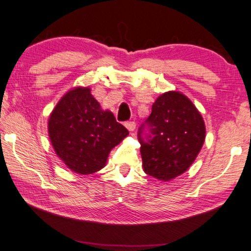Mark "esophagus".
<instances>
[{
    "instance_id": "obj_1",
    "label": "esophagus",
    "mask_w": 251,
    "mask_h": 251,
    "mask_svg": "<svg viewBox=\"0 0 251 251\" xmlns=\"http://www.w3.org/2000/svg\"><path fill=\"white\" fill-rule=\"evenodd\" d=\"M125 126H126V128L129 130V132H133L134 129H135V123L134 122H126L125 123Z\"/></svg>"
}]
</instances>
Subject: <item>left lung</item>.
<instances>
[{
  "label": "left lung",
  "mask_w": 251,
  "mask_h": 251,
  "mask_svg": "<svg viewBox=\"0 0 251 251\" xmlns=\"http://www.w3.org/2000/svg\"><path fill=\"white\" fill-rule=\"evenodd\" d=\"M204 136L203 119L185 95H160L137 132L144 172L161 181L181 175L195 161Z\"/></svg>",
  "instance_id": "left-lung-1"
}]
</instances>
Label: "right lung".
I'll use <instances>...</instances> for the list:
<instances>
[{
    "mask_svg": "<svg viewBox=\"0 0 251 251\" xmlns=\"http://www.w3.org/2000/svg\"><path fill=\"white\" fill-rule=\"evenodd\" d=\"M49 135L67 167L87 175L104 167L109 152L128 135V130L111 111L102 110L89 87H76L52 111Z\"/></svg>",
    "mask_w": 251,
    "mask_h": 251,
    "instance_id": "right-lung-1",
    "label": "right lung"
}]
</instances>
